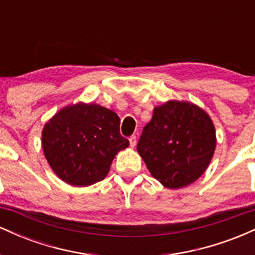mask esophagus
I'll return each mask as SVG.
<instances>
[{
    "mask_svg": "<svg viewBox=\"0 0 255 255\" xmlns=\"http://www.w3.org/2000/svg\"><path fill=\"white\" fill-rule=\"evenodd\" d=\"M129 144H130V147H134V146L136 145V136L135 135H131L129 137Z\"/></svg>",
    "mask_w": 255,
    "mask_h": 255,
    "instance_id": "34e87169",
    "label": "esophagus"
}]
</instances>
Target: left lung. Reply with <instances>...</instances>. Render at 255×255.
I'll use <instances>...</instances> for the list:
<instances>
[{
  "label": "left lung",
  "mask_w": 255,
  "mask_h": 255,
  "mask_svg": "<svg viewBox=\"0 0 255 255\" xmlns=\"http://www.w3.org/2000/svg\"><path fill=\"white\" fill-rule=\"evenodd\" d=\"M216 141L215 125L206 111L189 102L169 101L154 108L136 150L152 176L166 188L178 189L204 174Z\"/></svg>",
  "instance_id": "obj_1"
}]
</instances>
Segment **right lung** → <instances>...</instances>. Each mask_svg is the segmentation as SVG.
Returning a JSON list of instances; mask_svg holds the SVG:
<instances>
[{
    "label": "right lung",
    "mask_w": 255,
    "mask_h": 255,
    "mask_svg": "<svg viewBox=\"0 0 255 255\" xmlns=\"http://www.w3.org/2000/svg\"><path fill=\"white\" fill-rule=\"evenodd\" d=\"M44 156L66 183L87 187L108 175L119 151L129 146L120 134V118L99 104L68 105L46 122L42 131Z\"/></svg>",
    "instance_id": "right-lung-1"
}]
</instances>
